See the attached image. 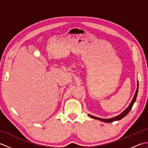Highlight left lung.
Here are the masks:
<instances>
[{
    "mask_svg": "<svg viewBox=\"0 0 148 148\" xmlns=\"http://www.w3.org/2000/svg\"><path fill=\"white\" fill-rule=\"evenodd\" d=\"M138 87H139V83L137 82V88L136 90V93H135V95L134 97V98L132 99V100L131 103H130L129 106L128 107V108L125 110V111L121 112L120 114L116 116V117L114 118H111V119H103V118H97V117H95V116H92L90 114H88L89 116H90L91 118H94V119H98V120H100L102 121H103V122H106V123H111V122H112V121H117V120H119V119H122L123 118H124L125 116L128 114V113L130 111L131 109L132 108V106L134 105V102H136V98H137V93H138Z\"/></svg>",
    "mask_w": 148,
    "mask_h": 148,
    "instance_id": "obj_1",
    "label": "left lung"
}]
</instances>
